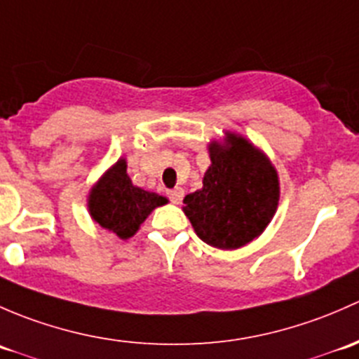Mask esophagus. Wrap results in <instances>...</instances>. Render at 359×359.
I'll return each instance as SVG.
<instances>
[{"label":"esophagus","instance_id":"34e87169","mask_svg":"<svg viewBox=\"0 0 359 359\" xmlns=\"http://www.w3.org/2000/svg\"><path fill=\"white\" fill-rule=\"evenodd\" d=\"M168 197L172 204H181V201H183V197H184L183 188H175V190H169Z\"/></svg>","mask_w":359,"mask_h":359}]
</instances>
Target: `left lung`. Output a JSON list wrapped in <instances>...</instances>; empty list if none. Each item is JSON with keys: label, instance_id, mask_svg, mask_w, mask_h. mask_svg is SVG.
I'll return each mask as SVG.
<instances>
[{"label": "left lung", "instance_id": "left-lung-1", "mask_svg": "<svg viewBox=\"0 0 359 359\" xmlns=\"http://www.w3.org/2000/svg\"><path fill=\"white\" fill-rule=\"evenodd\" d=\"M228 138V147L210 143L204 187L183 201L195 233L224 250L238 249L259 236L275 216L280 197L271 162L242 136Z\"/></svg>", "mask_w": 359, "mask_h": 359}]
</instances>
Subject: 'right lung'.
<instances>
[{"mask_svg": "<svg viewBox=\"0 0 359 359\" xmlns=\"http://www.w3.org/2000/svg\"><path fill=\"white\" fill-rule=\"evenodd\" d=\"M161 195L133 187L126 161L116 162L114 168L103 175L90 194L91 217L105 230L114 231L119 238H129L138 231L140 224L158 205L165 204Z\"/></svg>", "mask_w": 359, "mask_h": 359, "instance_id": "obj_1", "label": "right lung"}]
</instances>
